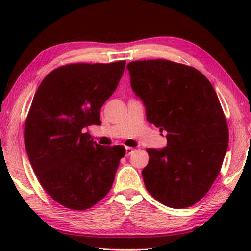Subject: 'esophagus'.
<instances>
[{
	"label": "esophagus",
	"mask_w": 251,
	"mask_h": 251,
	"mask_svg": "<svg viewBox=\"0 0 251 251\" xmlns=\"http://www.w3.org/2000/svg\"><path fill=\"white\" fill-rule=\"evenodd\" d=\"M126 156H129L130 154H133L134 152V148L133 147H126Z\"/></svg>",
	"instance_id": "1"
}]
</instances>
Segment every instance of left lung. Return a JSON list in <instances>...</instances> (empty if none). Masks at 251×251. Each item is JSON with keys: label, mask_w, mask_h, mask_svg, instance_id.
Segmentation results:
<instances>
[{"label": "left lung", "mask_w": 251, "mask_h": 251, "mask_svg": "<svg viewBox=\"0 0 251 251\" xmlns=\"http://www.w3.org/2000/svg\"><path fill=\"white\" fill-rule=\"evenodd\" d=\"M147 121L166 130L167 146L148 148L146 189L163 205L181 209L209 192L226 155L229 131L218 96L198 70L167 59L127 65Z\"/></svg>", "instance_id": "1"}]
</instances>
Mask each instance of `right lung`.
Here are the masks:
<instances>
[{"label": "right lung", "instance_id": "right-lung-1", "mask_svg": "<svg viewBox=\"0 0 251 251\" xmlns=\"http://www.w3.org/2000/svg\"><path fill=\"white\" fill-rule=\"evenodd\" d=\"M126 61L59 66L42 80L24 126L25 148L43 189L59 205L85 210L112 188L124 146H101L84 129L100 125Z\"/></svg>", "mask_w": 251, "mask_h": 251}]
</instances>
